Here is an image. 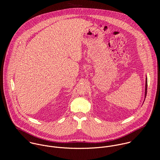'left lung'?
I'll use <instances>...</instances> for the list:
<instances>
[{
  "label": "left lung",
  "mask_w": 160,
  "mask_h": 160,
  "mask_svg": "<svg viewBox=\"0 0 160 160\" xmlns=\"http://www.w3.org/2000/svg\"><path fill=\"white\" fill-rule=\"evenodd\" d=\"M145 97L147 95V79H146V81H145Z\"/></svg>",
  "instance_id": "1"
}]
</instances>
